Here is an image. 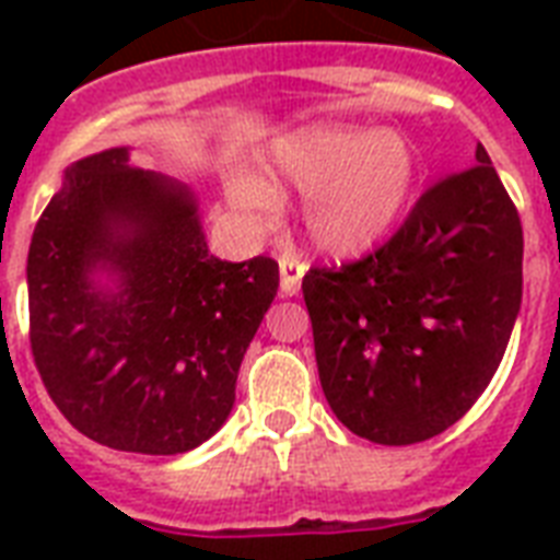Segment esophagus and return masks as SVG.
<instances>
[{
	"label": "esophagus",
	"instance_id": "1",
	"mask_svg": "<svg viewBox=\"0 0 560 560\" xmlns=\"http://www.w3.org/2000/svg\"><path fill=\"white\" fill-rule=\"evenodd\" d=\"M279 272H281V296H296L299 288H302V276H305V264L299 261L296 255H281Z\"/></svg>",
	"mask_w": 560,
	"mask_h": 560
}]
</instances>
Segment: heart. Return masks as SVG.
I'll return each instance as SVG.
<instances>
[{
    "label": "heart",
    "instance_id": "1",
    "mask_svg": "<svg viewBox=\"0 0 560 560\" xmlns=\"http://www.w3.org/2000/svg\"><path fill=\"white\" fill-rule=\"evenodd\" d=\"M261 179L237 177L229 200L264 220L276 206L272 188L305 191L302 226L311 244L334 258H354L381 244L407 211L418 186V153L389 127L363 130L319 121L279 136L267 148Z\"/></svg>",
    "mask_w": 560,
    "mask_h": 560
}]
</instances>
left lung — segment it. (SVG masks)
Returning <instances> with one entry per match:
<instances>
[{"mask_svg": "<svg viewBox=\"0 0 560 560\" xmlns=\"http://www.w3.org/2000/svg\"><path fill=\"white\" fill-rule=\"evenodd\" d=\"M328 407L374 444L444 433L494 377L523 299V229L491 156L421 194L363 261L302 281Z\"/></svg>", "mask_w": 560, "mask_h": 560, "instance_id": "8db88e82", "label": "left lung"}]
</instances>
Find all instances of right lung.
Listing matches in <instances>:
<instances>
[{"label":"right lung","mask_w":560,"mask_h":560,"mask_svg":"<svg viewBox=\"0 0 560 560\" xmlns=\"http://www.w3.org/2000/svg\"><path fill=\"white\" fill-rule=\"evenodd\" d=\"M31 351L66 421L113 451L200 447L235 407L237 369L279 264L209 253L188 186L130 148L72 162L28 249Z\"/></svg>","instance_id":"1"}]
</instances>
